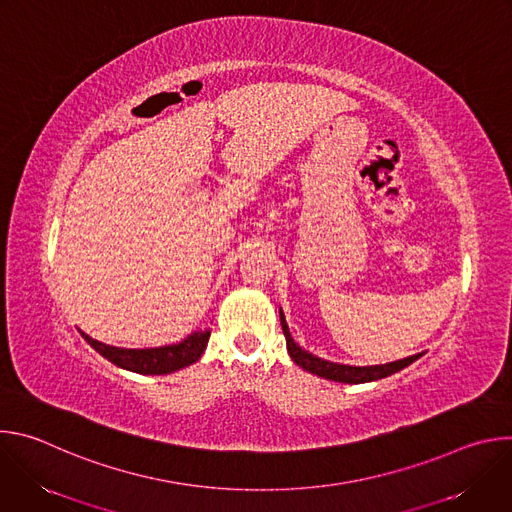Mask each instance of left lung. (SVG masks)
Masks as SVG:
<instances>
[{"instance_id":"1","label":"left lung","mask_w":512,"mask_h":512,"mask_svg":"<svg viewBox=\"0 0 512 512\" xmlns=\"http://www.w3.org/2000/svg\"><path fill=\"white\" fill-rule=\"evenodd\" d=\"M279 318H281V328H283V336H285V344H287V352L294 360L298 367H302L304 371L318 375L322 379L328 381H336V383H348V385H358V383H371V381H379L385 379L405 367H409L411 362H415L423 352L395 360V362H387V364H371V367H352V364H340V362H330L324 360L308 350H304L294 338L289 334L285 316L279 308Z\"/></svg>"}]
</instances>
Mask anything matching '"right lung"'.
Listing matches in <instances>:
<instances>
[{
	"label": "right lung",
	"mask_w": 512,
	"mask_h": 512,
	"mask_svg": "<svg viewBox=\"0 0 512 512\" xmlns=\"http://www.w3.org/2000/svg\"><path fill=\"white\" fill-rule=\"evenodd\" d=\"M81 336L109 362L117 364L119 369L137 373V375H170L180 369L190 367L206 350L210 330H196L188 334L184 340L156 346V348H121L99 342L79 330Z\"/></svg>",
	"instance_id": "obj_1"
}]
</instances>
